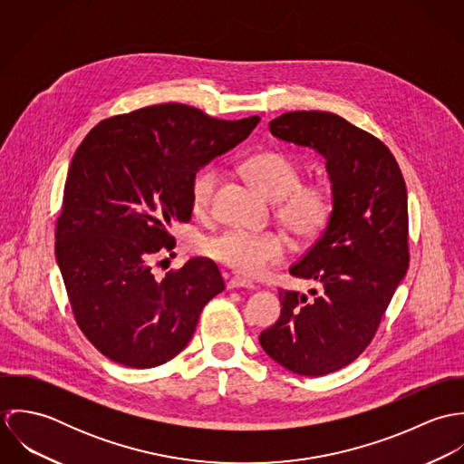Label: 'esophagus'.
<instances>
[{
	"label": "esophagus",
	"instance_id": "esophagus-1",
	"mask_svg": "<svg viewBox=\"0 0 464 464\" xmlns=\"http://www.w3.org/2000/svg\"><path fill=\"white\" fill-rule=\"evenodd\" d=\"M236 287H245V289H254V282L246 280V278H241V276H232L228 282H227V289H236Z\"/></svg>",
	"mask_w": 464,
	"mask_h": 464
}]
</instances>
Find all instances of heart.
<instances>
[{"instance_id": "b5f03b06", "label": "heart", "mask_w": 464, "mask_h": 464, "mask_svg": "<svg viewBox=\"0 0 464 464\" xmlns=\"http://www.w3.org/2000/svg\"><path fill=\"white\" fill-rule=\"evenodd\" d=\"M245 179L267 199L278 201L276 216L282 225L298 239L318 237L329 225L334 212L331 188L322 182L302 184V168L280 151H259L241 164ZM218 175L203 169L191 184V208L203 216L212 201ZM203 254L248 278L261 276L269 266L284 261L289 243L282 234H250L228 230L207 237Z\"/></svg>"}]
</instances>
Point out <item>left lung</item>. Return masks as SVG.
I'll return each mask as SVG.
<instances>
[{
    "mask_svg": "<svg viewBox=\"0 0 464 464\" xmlns=\"http://www.w3.org/2000/svg\"><path fill=\"white\" fill-rule=\"evenodd\" d=\"M269 132L325 159L334 212L289 267L293 276L318 282L320 293L278 291L280 318L259 341L285 370L320 377L364 352L407 273L405 182L388 146L337 114L285 112L269 121Z\"/></svg>",
    "mask_w": 464,
    "mask_h": 464,
    "instance_id": "obj_1",
    "label": "left lung"
}]
</instances>
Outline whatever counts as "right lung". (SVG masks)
Instances as JSON below:
<instances>
[{"mask_svg":"<svg viewBox=\"0 0 464 464\" xmlns=\"http://www.w3.org/2000/svg\"><path fill=\"white\" fill-rule=\"evenodd\" d=\"M261 121L216 120L160 103L98 123L67 171L55 256L74 320L111 361L153 368L191 341L199 313L225 289L210 259L157 278L153 259L175 248L173 221L191 219L199 168Z\"/></svg>","mask_w":464,"mask_h":464,"instance_id":"right-lung-1","label":"right lung"}]
</instances>
